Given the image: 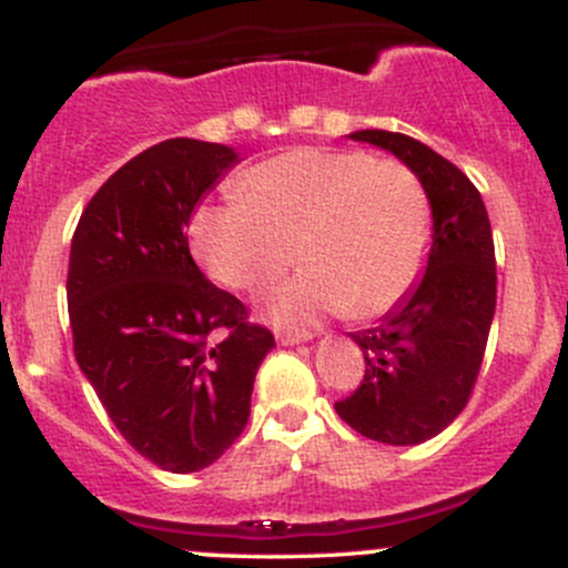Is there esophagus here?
I'll return each instance as SVG.
<instances>
[{"label":"esophagus","instance_id":"1","mask_svg":"<svg viewBox=\"0 0 568 568\" xmlns=\"http://www.w3.org/2000/svg\"><path fill=\"white\" fill-rule=\"evenodd\" d=\"M313 336V332H277L280 345H298V342H310Z\"/></svg>","mask_w":568,"mask_h":568}]
</instances>
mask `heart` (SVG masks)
<instances>
[{
	"label": "heart",
	"mask_w": 568,
	"mask_h": 568,
	"mask_svg": "<svg viewBox=\"0 0 568 568\" xmlns=\"http://www.w3.org/2000/svg\"><path fill=\"white\" fill-rule=\"evenodd\" d=\"M240 189L193 213V251L210 277L253 294L291 264L296 245L307 270L266 294L274 323L307 326L342 310L383 315L420 277L432 207L404 164L302 148L253 166Z\"/></svg>",
	"instance_id": "b5f03b06"
}]
</instances>
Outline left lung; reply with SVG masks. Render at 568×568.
<instances>
[{
    "label": "left lung",
    "instance_id": "obj_1",
    "mask_svg": "<svg viewBox=\"0 0 568 568\" xmlns=\"http://www.w3.org/2000/svg\"><path fill=\"white\" fill-rule=\"evenodd\" d=\"M351 140L394 153L432 204L426 274L375 328L353 332L366 375L336 415L383 445H420L445 432L475 388L496 313V253L471 180L407 134L364 129Z\"/></svg>",
    "mask_w": 568,
    "mask_h": 568
}]
</instances>
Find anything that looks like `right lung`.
I'll return each mask as SVG.
<instances>
[{
  "mask_svg": "<svg viewBox=\"0 0 568 568\" xmlns=\"http://www.w3.org/2000/svg\"><path fill=\"white\" fill-rule=\"evenodd\" d=\"M236 161L217 142H159L93 193L72 236L67 304L80 372L123 439L174 475L234 445L274 347L189 251L193 207Z\"/></svg>",
  "mask_w": 568,
  "mask_h": 568,
  "instance_id": "right-lung-1",
  "label": "right lung"
}]
</instances>
